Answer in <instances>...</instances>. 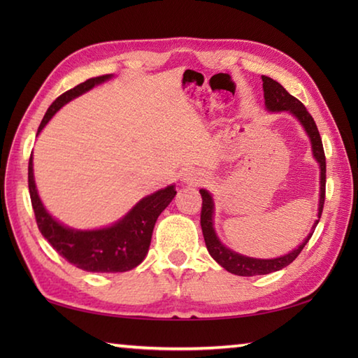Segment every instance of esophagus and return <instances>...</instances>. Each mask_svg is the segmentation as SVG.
I'll list each match as a JSON object with an SVG mask.
<instances>
[{"instance_id":"34e87169","label":"esophagus","mask_w":358,"mask_h":358,"mask_svg":"<svg viewBox=\"0 0 358 358\" xmlns=\"http://www.w3.org/2000/svg\"><path fill=\"white\" fill-rule=\"evenodd\" d=\"M187 180H189V178H187Z\"/></svg>"}]
</instances>
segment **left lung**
Here are the masks:
<instances>
[{"label": "left lung", "instance_id": "1", "mask_svg": "<svg viewBox=\"0 0 358 358\" xmlns=\"http://www.w3.org/2000/svg\"><path fill=\"white\" fill-rule=\"evenodd\" d=\"M262 80H263L266 109L272 112L286 110L289 113H292V115L299 118L303 127H305L306 134L309 135L310 144H313L314 157L318 162V164H320V203H318V220L313 226V232L308 235V238H305V241H303L299 248L283 257L271 258V260H260V258H250V257H245L234 252V250L226 248L223 243L218 240L214 231V222H212V218H214V201H212L210 194L208 191H204V189H201L200 194L203 199V204H201L200 223L203 229L204 243H206L209 254L220 266H223L227 272L235 273V275H241V277L264 275V273L280 271L286 268L287 264H291L295 258L300 255V252L303 250V248L306 246L309 238L313 237L315 226L318 224V222H320L323 204H324V194H326V157L323 150V143L320 138V132H318L313 115L306 110L305 104L289 94L287 90L280 85V83L266 77V75H262Z\"/></svg>", "mask_w": 358, "mask_h": 358}]
</instances>
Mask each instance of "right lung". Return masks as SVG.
I'll return each mask as SVG.
<instances>
[{
  "label": "right lung",
  "instance_id": "right-lung-1",
  "mask_svg": "<svg viewBox=\"0 0 358 358\" xmlns=\"http://www.w3.org/2000/svg\"><path fill=\"white\" fill-rule=\"evenodd\" d=\"M109 78L110 75L89 78L59 95L45 112L41 124L38 127V134L72 98L87 92L94 86ZM29 192L38 229L43 234V237L50 243L59 255L66 258V262L87 272H126L136 268L148 254L158 215L177 194L173 185L167 186L155 194L144 196L113 226L96 231H75L58 223L43 206L34 180L32 155L29 159Z\"/></svg>",
  "mask_w": 358,
  "mask_h": 358
}]
</instances>
